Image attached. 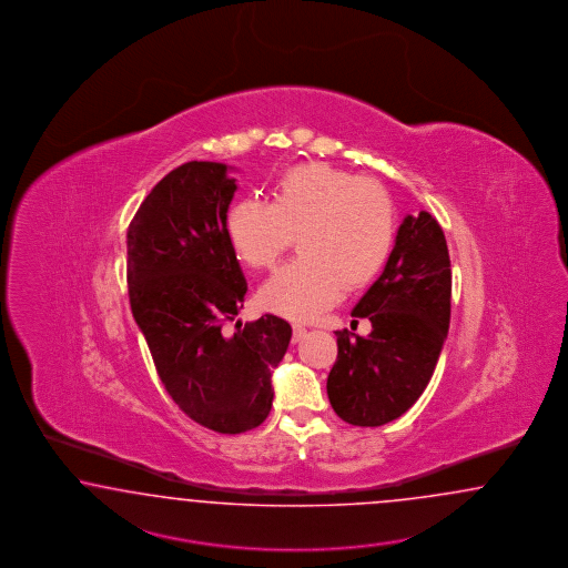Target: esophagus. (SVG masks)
<instances>
[{
	"mask_svg": "<svg viewBox=\"0 0 568 568\" xmlns=\"http://www.w3.org/2000/svg\"><path fill=\"white\" fill-rule=\"evenodd\" d=\"M306 335V326L304 324L295 323L293 324V341L297 343L300 338L304 337Z\"/></svg>",
	"mask_w": 568,
	"mask_h": 568,
	"instance_id": "obj_1",
	"label": "esophagus"
}]
</instances>
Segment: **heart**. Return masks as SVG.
Instances as JSON below:
<instances>
[{
	"label": "heart",
	"instance_id": "obj_1",
	"mask_svg": "<svg viewBox=\"0 0 568 568\" xmlns=\"http://www.w3.org/2000/svg\"><path fill=\"white\" fill-rule=\"evenodd\" d=\"M395 204L383 185L326 163L278 173L271 202L240 200L227 216L237 258L271 268L297 237L300 256L261 290V304L290 318L335 306L345 285L357 290L383 273L395 244Z\"/></svg>",
	"mask_w": 568,
	"mask_h": 568
}]
</instances>
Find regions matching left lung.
Wrapping results in <instances>:
<instances>
[{"label":"left lung","instance_id":"left-lung-1","mask_svg":"<svg viewBox=\"0 0 568 568\" xmlns=\"http://www.w3.org/2000/svg\"><path fill=\"white\" fill-rule=\"evenodd\" d=\"M450 285L445 231L426 211L405 216L383 275L353 307L372 333H335L337 362L326 393L343 422L384 426L422 397L448 333Z\"/></svg>","mask_w":568,"mask_h":568}]
</instances>
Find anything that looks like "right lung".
Returning <instances> with one entry per match:
<instances>
[{
  "instance_id": "1",
  "label": "right lung",
  "mask_w": 568,
  "mask_h": 568,
  "mask_svg": "<svg viewBox=\"0 0 568 568\" xmlns=\"http://www.w3.org/2000/svg\"><path fill=\"white\" fill-rule=\"evenodd\" d=\"M227 171L190 161L154 185L128 227V293L171 399L204 428L242 434L273 407L292 326L264 314L225 331L247 292L227 235L237 190Z\"/></svg>"
}]
</instances>
